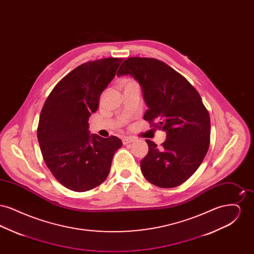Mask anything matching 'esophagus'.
I'll list each match as a JSON object with an SVG mask.
<instances>
[{"mask_svg": "<svg viewBox=\"0 0 254 254\" xmlns=\"http://www.w3.org/2000/svg\"><path fill=\"white\" fill-rule=\"evenodd\" d=\"M134 141H135V139L131 138V137H125V138H123V144L124 145L130 144V143H133Z\"/></svg>", "mask_w": 254, "mask_h": 254, "instance_id": "1", "label": "esophagus"}]
</instances>
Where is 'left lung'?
<instances>
[{
  "instance_id": "obj_1",
  "label": "left lung",
  "mask_w": 254,
  "mask_h": 254,
  "mask_svg": "<svg viewBox=\"0 0 254 254\" xmlns=\"http://www.w3.org/2000/svg\"><path fill=\"white\" fill-rule=\"evenodd\" d=\"M129 75L142 87L147 107L144 119L167 132L161 146L150 141L141 161L145 179L160 188L187 181L203 162L210 141V118L190 83L167 64L153 58H127L117 76Z\"/></svg>"
}]
</instances>
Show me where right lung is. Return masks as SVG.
I'll return each instance as SVG.
<instances>
[{"instance_id":"add662e5","label":"right lung","mask_w":254,"mask_h":254,"mask_svg":"<svg viewBox=\"0 0 254 254\" xmlns=\"http://www.w3.org/2000/svg\"><path fill=\"white\" fill-rule=\"evenodd\" d=\"M123 60L105 58L77 66L55 85L41 111L37 137L44 160L73 191H86L105 181L123 145L116 136L103 138L88 130V118Z\"/></svg>"}]
</instances>
